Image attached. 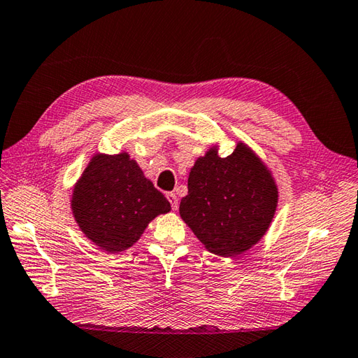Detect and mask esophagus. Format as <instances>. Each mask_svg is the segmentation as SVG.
Masks as SVG:
<instances>
[{"instance_id": "1", "label": "esophagus", "mask_w": 358, "mask_h": 358, "mask_svg": "<svg viewBox=\"0 0 358 358\" xmlns=\"http://www.w3.org/2000/svg\"><path fill=\"white\" fill-rule=\"evenodd\" d=\"M166 198L169 199L172 209L177 210V209H178V198H177V195L172 194V192H168V194H166Z\"/></svg>"}]
</instances>
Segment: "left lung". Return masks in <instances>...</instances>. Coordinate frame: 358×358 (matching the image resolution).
Returning a JSON list of instances; mask_svg holds the SVG:
<instances>
[{
	"mask_svg": "<svg viewBox=\"0 0 358 358\" xmlns=\"http://www.w3.org/2000/svg\"><path fill=\"white\" fill-rule=\"evenodd\" d=\"M180 217L206 250L236 256L267 234L276 213L279 190L268 166L244 141L218 155V145L190 168Z\"/></svg>",
	"mask_w": 358,
	"mask_h": 358,
	"instance_id": "8db88e82",
	"label": "left lung"
}]
</instances>
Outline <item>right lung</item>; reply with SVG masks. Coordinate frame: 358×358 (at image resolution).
Listing matches in <instances>:
<instances>
[{
	"label": "right lung",
	"instance_id": "1",
	"mask_svg": "<svg viewBox=\"0 0 358 358\" xmlns=\"http://www.w3.org/2000/svg\"><path fill=\"white\" fill-rule=\"evenodd\" d=\"M71 212L91 243L105 252L128 250L171 203L128 152H96L76 181Z\"/></svg>",
	"mask_w": 358,
	"mask_h": 358
}]
</instances>
